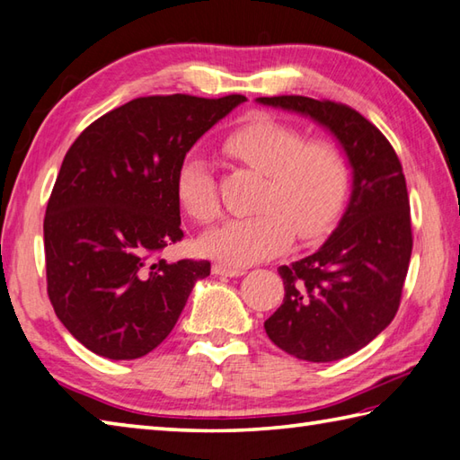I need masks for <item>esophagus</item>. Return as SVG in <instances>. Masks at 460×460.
Masks as SVG:
<instances>
[{"label": "esophagus", "instance_id": "34e87169", "mask_svg": "<svg viewBox=\"0 0 460 460\" xmlns=\"http://www.w3.org/2000/svg\"><path fill=\"white\" fill-rule=\"evenodd\" d=\"M212 274H217V276H226V278H240V276H243L246 274V270L243 268H232V266H226V264H214L212 266Z\"/></svg>", "mask_w": 460, "mask_h": 460}]
</instances>
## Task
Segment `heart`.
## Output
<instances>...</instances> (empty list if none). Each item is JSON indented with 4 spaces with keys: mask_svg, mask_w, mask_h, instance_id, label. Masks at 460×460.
Segmentation results:
<instances>
[{
    "mask_svg": "<svg viewBox=\"0 0 460 460\" xmlns=\"http://www.w3.org/2000/svg\"><path fill=\"white\" fill-rule=\"evenodd\" d=\"M222 151L266 176L258 214L206 232L200 248L228 266H250L282 254L292 234L322 236L340 218L349 194V168L327 140H307L299 128L271 117H252L224 137ZM178 204L196 222L218 217L220 204L208 163L189 155L174 178Z\"/></svg>",
    "mask_w": 460,
    "mask_h": 460,
    "instance_id": "1",
    "label": "heart"
}]
</instances>
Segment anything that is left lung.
<instances>
[{
    "label": "left lung",
    "instance_id": "1",
    "mask_svg": "<svg viewBox=\"0 0 460 460\" xmlns=\"http://www.w3.org/2000/svg\"><path fill=\"white\" fill-rule=\"evenodd\" d=\"M330 130L351 166L343 217L314 254L279 266L284 302L264 322L268 337L297 359L327 363L373 341L395 317L413 236L405 176L377 127L340 102L258 97Z\"/></svg>",
    "mask_w": 460,
    "mask_h": 460
}]
</instances>
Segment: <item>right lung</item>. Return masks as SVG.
<instances>
[{
  "label": "right lung",
  "instance_id": "obj_1",
  "mask_svg": "<svg viewBox=\"0 0 460 460\" xmlns=\"http://www.w3.org/2000/svg\"><path fill=\"white\" fill-rule=\"evenodd\" d=\"M243 95L140 97L89 125L63 158L43 220L47 294L75 340L138 359L172 332L210 261L156 258L182 240L174 178Z\"/></svg>",
  "mask_w": 460,
  "mask_h": 460
}]
</instances>
